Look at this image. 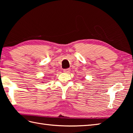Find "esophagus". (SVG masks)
Wrapping results in <instances>:
<instances>
[{
	"label": "esophagus",
	"instance_id": "obj_1",
	"mask_svg": "<svg viewBox=\"0 0 133 133\" xmlns=\"http://www.w3.org/2000/svg\"><path fill=\"white\" fill-rule=\"evenodd\" d=\"M63 71H64V72H66V73H69L70 72V69H64Z\"/></svg>",
	"mask_w": 133,
	"mask_h": 133
}]
</instances>
